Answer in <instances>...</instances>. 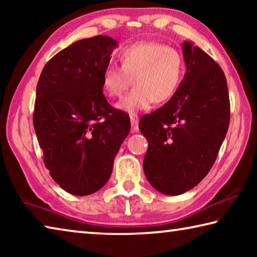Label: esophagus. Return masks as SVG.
Segmentation results:
<instances>
[{
    "label": "esophagus",
    "mask_w": 257,
    "mask_h": 257,
    "mask_svg": "<svg viewBox=\"0 0 257 257\" xmlns=\"http://www.w3.org/2000/svg\"><path fill=\"white\" fill-rule=\"evenodd\" d=\"M130 122H132V130H133V132H138L139 116L137 114H130Z\"/></svg>",
    "instance_id": "obj_1"
}]
</instances>
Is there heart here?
<instances>
[{
  "instance_id": "heart-1",
  "label": "heart",
  "mask_w": 257,
  "mask_h": 257,
  "mask_svg": "<svg viewBox=\"0 0 257 257\" xmlns=\"http://www.w3.org/2000/svg\"><path fill=\"white\" fill-rule=\"evenodd\" d=\"M119 60L121 67L107 64L104 68L102 87L106 96L121 97L134 79L135 88L116 104L127 113L146 110L154 102L170 101L184 78V56L162 43L139 42L124 46Z\"/></svg>"
}]
</instances>
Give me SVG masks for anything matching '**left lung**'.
I'll list each match as a JSON object with an SVG mask.
<instances>
[{"label": "left lung", "mask_w": 257, "mask_h": 257, "mask_svg": "<svg viewBox=\"0 0 257 257\" xmlns=\"http://www.w3.org/2000/svg\"><path fill=\"white\" fill-rule=\"evenodd\" d=\"M187 67L170 101L139 121L149 142L145 176L160 193L176 196L198 185L214 164L230 122L227 79L199 47L182 44Z\"/></svg>", "instance_id": "8db88e82"}]
</instances>
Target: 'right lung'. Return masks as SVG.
<instances>
[{"label":"right lung","instance_id":"1","mask_svg":"<svg viewBox=\"0 0 257 257\" xmlns=\"http://www.w3.org/2000/svg\"><path fill=\"white\" fill-rule=\"evenodd\" d=\"M116 45L103 35L73 43L45 64L37 82L33 122L43 161L56 184L76 196L106 184L130 130L129 115L103 95V70Z\"/></svg>","mask_w":257,"mask_h":257}]
</instances>
